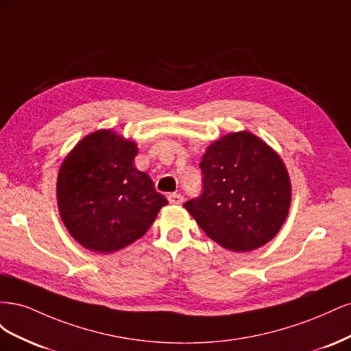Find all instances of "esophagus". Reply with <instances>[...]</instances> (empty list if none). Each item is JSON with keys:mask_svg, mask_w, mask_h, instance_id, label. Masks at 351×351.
I'll use <instances>...</instances> for the list:
<instances>
[{"mask_svg": "<svg viewBox=\"0 0 351 351\" xmlns=\"http://www.w3.org/2000/svg\"><path fill=\"white\" fill-rule=\"evenodd\" d=\"M183 200H184V197H183V195H180V193H169L168 195V202H169V204H173V205L183 204Z\"/></svg>", "mask_w": 351, "mask_h": 351, "instance_id": "obj_1", "label": "esophagus"}]
</instances>
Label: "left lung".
I'll return each instance as SVG.
<instances>
[{
    "instance_id": "1",
    "label": "left lung",
    "mask_w": 351,
    "mask_h": 351,
    "mask_svg": "<svg viewBox=\"0 0 351 351\" xmlns=\"http://www.w3.org/2000/svg\"><path fill=\"white\" fill-rule=\"evenodd\" d=\"M204 190L189 210L206 236L232 252L272 240L290 209L291 183L280 155L250 132L226 134L199 164Z\"/></svg>"
}]
</instances>
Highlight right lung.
<instances>
[{"label":"right lung","mask_w":351,"mask_h":351,"mask_svg":"<svg viewBox=\"0 0 351 351\" xmlns=\"http://www.w3.org/2000/svg\"><path fill=\"white\" fill-rule=\"evenodd\" d=\"M137 146L112 130L88 134L61 164L57 204L71 237L97 253L129 246L149 230L167 199L134 167Z\"/></svg>","instance_id":"right-lung-1"}]
</instances>
